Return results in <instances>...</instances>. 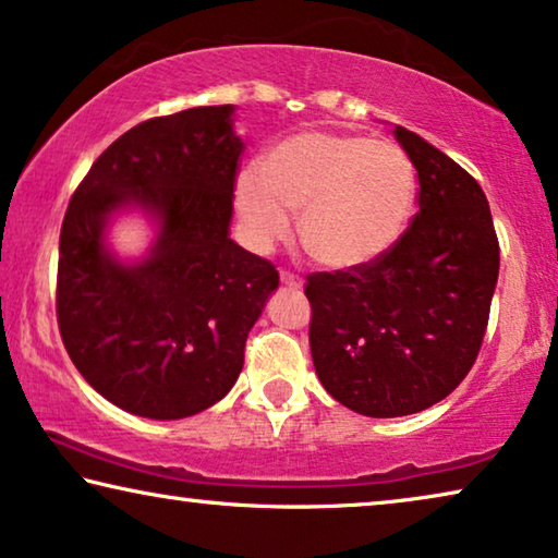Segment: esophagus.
<instances>
[{
    "label": "esophagus",
    "mask_w": 558,
    "mask_h": 558,
    "mask_svg": "<svg viewBox=\"0 0 558 558\" xmlns=\"http://www.w3.org/2000/svg\"><path fill=\"white\" fill-rule=\"evenodd\" d=\"M280 282H282V286L298 290L303 286V278L295 276V272H290V270H280Z\"/></svg>",
    "instance_id": "1"
}]
</instances>
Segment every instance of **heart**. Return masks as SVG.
Segmentation results:
<instances>
[{
  "instance_id": "b5f03b06",
  "label": "heart",
  "mask_w": 558,
  "mask_h": 558,
  "mask_svg": "<svg viewBox=\"0 0 558 558\" xmlns=\"http://www.w3.org/2000/svg\"><path fill=\"white\" fill-rule=\"evenodd\" d=\"M415 168L388 140L343 132H298L238 182V213L247 238L268 247L301 213V243L332 270L359 268L390 251L415 203Z\"/></svg>"
}]
</instances>
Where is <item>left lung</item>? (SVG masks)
<instances>
[{
  "mask_svg": "<svg viewBox=\"0 0 558 558\" xmlns=\"http://www.w3.org/2000/svg\"><path fill=\"white\" fill-rule=\"evenodd\" d=\"M418 213L368 265L311 272V353L323 388L355 413H418L461 384L484 343L498 278L488 199L459 162L405 128Z\"/></svg>",
  "mask_w": 558,
  "mask_h": 558,
  "instance_id": "8db88e82",
  "label": "left lung"
}]
</instances>
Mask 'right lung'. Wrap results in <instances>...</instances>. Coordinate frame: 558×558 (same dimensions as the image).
I'll return each mask as SVG.
<instances>
[{
    "label": "right lung",
    "instance_id": "right-lung-1",
    "mask_svg": "<svg viewBox=\"0 0 558 558\" xmlns=\"http://www.w3.org/2000/svg\"><path fill=\"white\" fill-rule=\"evenodd\" d=\"M245 145L232 105L140 122L97 157L64 213L57 323L74 368L99 396L145 418H187L243 371L245 340L278 288L270 260L232 243V193ZM124 204L161 218L143 264L104 251Z\"/></svg>",
    "mask_w": 558,
    "mask_h": 558
}]
</instances>
